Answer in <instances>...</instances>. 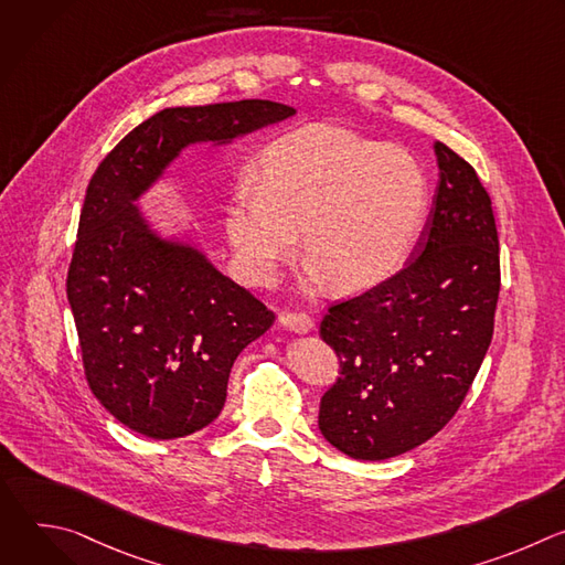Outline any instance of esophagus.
Here are the masks:
<instances>
[{"instance_id": "34e87169", "label": "esophagus", "mask_w": 565, "mask_h": 565, "mask_svg": "<svg viewBox=\"0 0 565 565\" xmlns=\"http://www.w3.org/2000/svg\"><path fill=\"white\" fill-rule=\"evenodd\" d=\"M279 324L292 333H310L312 331V319L306 312H281Z\"/></svg>"}]
</instances>
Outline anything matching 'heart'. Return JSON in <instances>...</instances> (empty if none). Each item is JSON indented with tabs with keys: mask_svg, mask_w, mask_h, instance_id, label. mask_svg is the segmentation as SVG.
I'll return each mask as SVG.
<instances>
[{
	"mask_svg": "<svg viewBox=\"0 0 565 565\" xmlns=\"http://www.w3.org/2000/svg\"><path fill=\"white\" fill-rule=\"evenodd\" d=\"M420 160L340 127H308L273 140L257 160V181H241L225 214L244 277L270 286L303 250L315 277L342 290L382 284L409 259L429 210Z\"/></svg>",
	"mask_w": 565,
	"mask_h": 565,
	"instance_id": "b5f03b06",
	"label": "heart"
}]
</instances>
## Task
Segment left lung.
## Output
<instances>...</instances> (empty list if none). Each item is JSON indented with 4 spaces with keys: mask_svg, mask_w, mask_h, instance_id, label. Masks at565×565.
I'll use <instances>...</instances> for the list:
<instances>
[{
    "mask_svg": "<svg viewBox=\"0 0 565 565\" xmlns=\"http://www.w3.org/2000/svg\"><path fill=\"white\" fill-rule=\"evenodd\" d=\"M440 181L405 268L335 301L319 324L340 360L319 429L358 460L434 438L460 409L494 335L501 290L492 199L476 170L436 142Z\"/></svg>",
    "mask_w": 565,
    "mask_h": 565,
    "instance_id": "obj_1",
    "label": "left lung"
}]
</instances>
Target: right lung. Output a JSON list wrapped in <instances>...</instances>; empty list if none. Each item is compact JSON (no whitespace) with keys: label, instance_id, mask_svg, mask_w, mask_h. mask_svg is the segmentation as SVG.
<instances>
[{"label":"right lung","instance_id":"add662e5","mask_svg":"<svg viewBox=\"0 0 565 565\" xmlns=\"http://www.w3.org/2000/svg\"><path fill=\"white\" fill-rule=\"evenodd\" d=\"M292 114L270 100L163 109L94 172L66 295L87 384L131 431L170 440L207 427L223 409L236 355L275 321L201 253L156 238L134 199L185 145L230 140Z\"/></svg>","mask_w":565,"mask_h":565}]
</instances>
